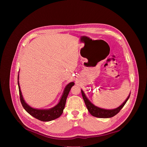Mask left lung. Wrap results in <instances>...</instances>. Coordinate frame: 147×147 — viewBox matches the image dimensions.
<instances>
[{"mask_svg": "<svg viewBox=\"0 0 147 147\" xmlns=\"http://www.w3.org/2000/svg\"><path fill=\"white\" fill-rule=\"evenodd\" d=\"M81 94H82L83 99L84 100V102L86 103V105L89 112L90 113V114L94 117H96L99 118H109V117H112L115 116L116 115H117L120 112V111L122 109V108L124 106V105L128 100L130 95V94L129 96L127 97L126 100H125L123 102V103L121 104V105L117 108L112 109V110H107V109L99 108L94 105L86 97V96L85 95V94L84 93L82 90H81Z\"/></svg>", "mask_w": 147, "mask_h": 147, "instance_id": "8db88e82", "label": "left lung"}]
</instances>
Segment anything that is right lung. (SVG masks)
Masks as SVG:
<instances>
[{
	"instance_id": "1",
	"label": "right lung",
	"mask_w": 147,
	"mask_h": 147,
	"mask_svg": "<svg viewBox=\"0 0 147 147\" xmlns=\"http://www.w3.org/2000/svg\"><path fill=\"white\" fill-rule=\"evenodd\" d=\"M74 85V83L71 82L67 84L63 94L59 102V103L56 105L55 107L49 109H34L25 102L23 99V96L22 95V92L20 90V87L19 86L18 82V86L19 89V94H20V99L22 103V106L30 115H31L34 117L43 121H49L53 120H55L58 117H59L63 112V109L65 108L66 99L69 95V93L71 90V88Z\"/></svg>"
}]
</instances>
